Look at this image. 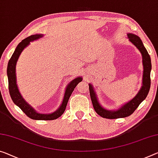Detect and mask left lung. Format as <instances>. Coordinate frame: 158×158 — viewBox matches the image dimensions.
<instances>
[{"label":"left lung","instance_id":"1","mask_svg":"<svg viewBox=\"0 0 158 158\" xmlns=\"http://www.w3.org/2000/svg\"><path fill=\"white\" fill-rule=\"evenodd\" d=\"M127 37L129 39L130 42L140 51L143 57V84L141 88L131 100L125 103L117 110H108L102 107L99 104L98 98H97V94L94 90L93 86L91 84H89V94H90V98L92 102H93L94 110L99 116L103 118L111 119V118H124L130 116L134 112L139 104L146 98L148 94L149 93L150 87V71L152 69L150 55L139 37L131 33L127 34Z\"/></svg>","mask_w":158,"mask_h":158}]
</instances>
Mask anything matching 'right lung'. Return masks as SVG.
<instances>
[{"label": "right lung", "mask_w": 158, "mask_h": 158, "mask_svg": "<svg viewBox=\"0 0 158 158\" xmlns=\"http://www.w3.org/2000/svg\"><path fill=\"white\" fill-rule=\"evenodd\" d=\"M42 37L43 35H41V34L40 35L37 34V35H31L30 37L25 39V40H23L17 46L13 54L12 55L10 59L9 60L8 69H7V75H8V88L12 100L17 106L21 109L22 111L28 117L35 120H54L60 117L64 114L70 97H71L72 93L73 92L75 87L77 86V85L82 81V77H77L69 82L66 88H65L62 103L59 106V108L56 111H55L54 112L51 114H40L37 111H36L32 106H31L30 104L27 102L20 93L18 85H17L16 82V64L22 52L24 50V48L30 44V42L39 40V39Z\"/></svg>", "instance_id": "obj_1"}]
</instances>
